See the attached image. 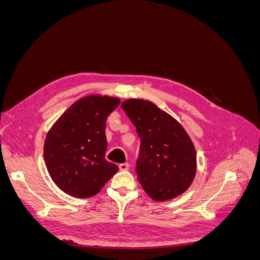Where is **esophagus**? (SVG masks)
Here are the masks:
<instances>
[{
	"mask_svg": "<svg viewBox=\"0 0 260 260\" xmlns=\"http://www.w3.org/2000/svg\"><path fill=\"white\" fill-rule=\"evenodd\" d=\"M119 169H120L121 171L128 170V169H129V164H128V162H123V164H120V165H119Z\"/></svg>",
	"mask_w": 260,
	"mask_h": 260,
	"instance_id": "obj_1",
	"label": "esophagus"
}]
</instances>
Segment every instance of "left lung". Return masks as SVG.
<instances>
[{
  "label": "left lung",
  "mask_w": 260,
  "mask_h": 260,
  "mask_svg": "<svg viewBox=\"0 0 260 260\" xmlns=\"http://www.w3.org/2000/svg\"><path fill=\"white\" fill-rule=\"evenodd\" d=\"M121 107L141 139L136 169L144 191L157 202L184 193L198 164L195 146L182 124L149 101L130 99Z\"/></svg>",
  "instance_id": "obj_1"
}]
</instances>
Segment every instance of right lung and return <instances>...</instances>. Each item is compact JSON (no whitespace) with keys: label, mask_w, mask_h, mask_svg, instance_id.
<instances>
[{"label":"right lung","mask_w":260,"mask_h":260,"mask_svg":"<svg viewBox=\"0 0 260 260\" xmlns=\"http://www.w3.org/2000/svg\"><path fill=\"white\" fill-rule=\"evenodd\" d=\"M119 104L118 98L84 96L49 130L43 147L45 165L54 183L66 194L91 198L119 170L105 159L106 119Z\"/></svg>","instance_id":"right-lung-1"}]
</instances>
